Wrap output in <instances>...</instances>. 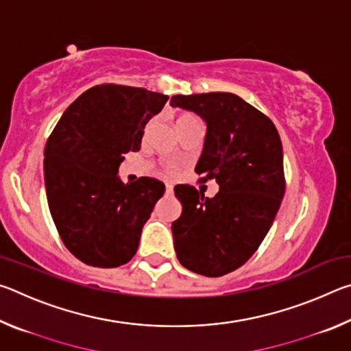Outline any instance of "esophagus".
Returning <instances> with one entry per match:
<instances>
[{"instance_id":"1","label":"esophagus","mask_w":351,"mask_h":351,"mask_svg":"<svg viewBox=\"0 0 351 351\" xmlns=\"http://www.w3.org/2000/svg\"><path fill=\"white\" fill-rule=\"evenodd\" d=\"M165 193L167 195H170V193H173V186H171V184H165Z\"/></svg>"}]
</instances>
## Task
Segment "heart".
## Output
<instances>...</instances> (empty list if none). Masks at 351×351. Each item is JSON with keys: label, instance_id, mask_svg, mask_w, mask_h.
<instances>
[{"label": "heart", "instance_id": "obj_1", "mask_svg": "<svg viewBox=\"0 0 351 351\" xmlns=\"http://www.w3.org/2000/svg\"><path fill=\"white\" fill-rule=\"evenodd\" d=\"M187 117H192V116H184V117L180 119V121H182V119H187ZM147 132H148V125L145 128V133ZM165 171H167V173H170V175H173V173H176V167H175V165H167V167H165Z\"/></svg>", "mask_w": 351, "mask_h": 351}]
</instances>
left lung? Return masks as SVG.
Wrapping results in <instances>:
<instances>
[{"mask_svg":"<svg viewBox=\"0 0 351 351\" xmlns=\"http://www.w3.org/2000/svg\"><path fill=\"white\" fill-rule=\"evenodd\" d=\"M170 104L206 121L195 171L219 186L213 198L189 184L175 187L182 204L171 224L176 257L189 271L221 277L252 257L277 215L285 193L280 136L268 116L235 94L173 96Z\"/></svg>","mask_w":351,"mask_h":351,"instance_id":"left-lung-1","label":"left lung"}]
</instances>
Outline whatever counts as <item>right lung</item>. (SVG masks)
Listing matches in <instances>:
<instances>
[{"label":"right lung","mask_w":351,"mask_h":351,"mask_svg":"<svg viewBox=\"0 0 351 351\" xmlns=\"http://www.w3.org/2000/svg\"><path fill=\"white\" fill-rule=\"evenodd\" d=\"M169 96L116 83L93 86L63 112L45 147L47 204L63 245L96 268L134 257L164 182L123 184L119 165L141 148L145 123Z\"/></svg>","instance_id":"obj_1"}]
</instances>
